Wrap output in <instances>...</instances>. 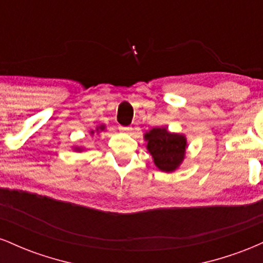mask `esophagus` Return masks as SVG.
<instances>
[{"instance_id": "obj_1", "label": "esophagus", "mask_w": 263, "mask_h": 263, "mask_svg": "<svg viewBox=\"0 0 263 263\" xmlns=\"http://www.w3.org/2000/svg\"><path fill=\"white\" fill-rule=\"evenodd\" d=\"M119 129L121 132H125V134H128V132L132 129V127H129V126H120Z\"/></svg>"}]
</instances>
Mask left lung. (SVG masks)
Masks as SVG:
<instances>
[{
  "instance_id": "1",
  "label": "left lung",
  "mask_w": 263,
  "mask_h": 263,
  "mask_svg": "<svg viewBox=\"0 0 263 263\" xmlns=\"http://www.w3.org/2000/svg\"><path fill=\"white\" fill-rule=\"evenodd\" d=\"M147 151L153 158V163L159 171H177L185 158L186 137L184 135L170 132L165 127H155L144 134Z\"/></svg>"
}]
</instances>
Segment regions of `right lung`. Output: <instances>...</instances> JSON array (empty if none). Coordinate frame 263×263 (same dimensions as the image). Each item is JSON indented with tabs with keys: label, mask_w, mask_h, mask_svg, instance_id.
<instances>
[{
	"label": "right lung",
	"mask_w": 263,
	"mask_h": 263,
	"mask_svg": "<svg viewBox=\"0 0 263 263\" xmlns=\"http://www.w3.org/2000/svg\"><path fill=\"white\" fill-rule=\"evenodd\" d=\"M105 129V125H100V126H98V127H96V129L95 131H93V129H91V131H90V135H93L96 132V134H99V132H101V131H104ZM74 151L75 152H83L84 151V148L83 147H74Z\"/></svg>",
	"instance_id": "1"
}]
</instances>
